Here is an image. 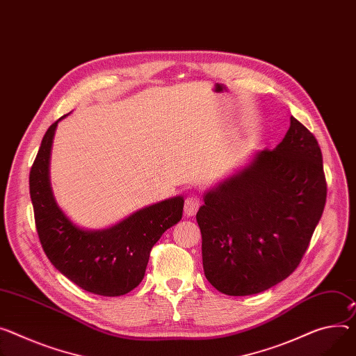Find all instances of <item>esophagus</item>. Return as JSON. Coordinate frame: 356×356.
Wrapping results in <instances>:
<instances>
[{"mask_svg":"<svg viewBox=\"0 0 356 356\" xmlns=\"http://www.w3.org/2000/svg\"><path fill=\"white\" fill-rule=\"evenodd\" d=\"M201 207V200L197 195H188L185 200V205H184V212L186 216H194L197 213V211Z\"/></svg>","mask_w":356,"mask_h":356,"instance_id":"34e87169","label":"esophagus"}]
</instances>
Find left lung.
<instances>
[{
	"label": "left lung",
	"mask_w": 356,
	"mask_h": 356,
	"mask_svg": "<svg viewBox=\"0 0 356 356\" xmlns=\"http://www.w3.org/2000/svg\"><path fill=\"white\" fill-rule=\"evenodd\" d=\"M326 201L322 152L298 120L273 148L207 191L197 213L209 284L231 296L254 295L296 269Z\"/></svg>",
	"instance_id": "8db88e82"
}]
</instances>
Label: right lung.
<instances>
[{"instance_id": "right-lung-1", "label": "right lung", "mask_w": 356, "mask_h": 356, "mask_svg": "<svg viewBox=\"0 0 356 356\" xmlns=\"http://www.w3.org/2000/svg\"><path fill=\"white\" fill-rule=\"evenodd\" d=\"M65 117L47 129L30 171L41 245L51 264L79 288L102 296L125 295L141 284L149 252L161 235L181 221L184 197L145 207L105 229L75 225L54 198L49 181L54 135Z\"/></svg>"}]
</instances>
